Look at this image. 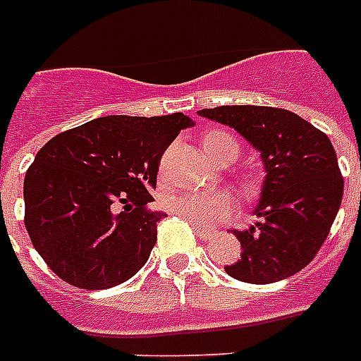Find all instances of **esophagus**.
Returning a JSON list of instances; mask_svg holds the SVG:
<instances>
[{
	"label": "esophagus",
	"instance_id": "esophagus-1",
	"mask_svg": "<svg viewBox=\"0 0 361 361\" xmlns=\"http://www.w3.org/2000/svg\"><path fill=\"white\" fill-rule=\"evenodd\" d=\"M192 228H195V232H197V236L200 238V240H209V238L215 234L214 231H209V228H200V226L197 225H192Z\"/></svg>",
	"mask_w": 361,
	"mask_h": 361
}]
</instances>
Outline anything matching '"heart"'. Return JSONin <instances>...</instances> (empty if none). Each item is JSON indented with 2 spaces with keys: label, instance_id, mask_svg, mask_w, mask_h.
Instances as JSON below:
<instances>
[{
  "label": "heart",
  "instance_id": "obj_1",
  "mask_svg": "<svg viewBox=\"0 0 361 361\" xmlns=\"http://www.w3.org/2000/svg\"><path fill=\"white\" fill-rule=\"evenodd\" d=\"M225 144H234L238 147L234 138L221 130L204 136V147H206L208 155L215 153ZM164 206L191 225L209 226L217 225L219 221H223L231 214L234 200L223 191H185L178 192V195H169L164 198Z\"/></svg>",
  "mask_w": 361,
  "mask_h": 361
}]
</instances>
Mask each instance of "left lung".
<instances>
[{
    "label": "left lung",
    "instance_id": "1",
    "mask_svg": "<svg viewBox=\"0 0 361 361\" xmlns=\"http://www.w3.org/2000/svg\"><path fill=\"white\" fill-rule=\"evenodd\" d=\"M202 118L228 125L262 159L264 181L252 209L257 223L234 231L240 260L225 266L231 277L268 285L303 269L330 234L343 198V178L330 138L290 110L217 106Z\"/></svg>",
    "mask_w": 361,
    "mask_h": 361
}]
</instances>
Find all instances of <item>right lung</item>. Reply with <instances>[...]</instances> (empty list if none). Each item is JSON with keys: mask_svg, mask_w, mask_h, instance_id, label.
Wrapping results in <instances>:
<instances>
[{"mask_svg": "<svg viewBox=\"0 0 361 361\" xmlns=\"http://www.w3.org/2000/svg\"><path fill=\"white\" fill-rule=\"evenodd\" d=\"M195 121L104 116L59 133L25 172V231L59 279L103 290L147 262L163 212H152L161 155ZM123 205L121 212H116Z\"/></svg>", "mask_w": 361, "mask_h": 361, "instance_id": "obj_1", "label": "right lung"}]
</instances>
